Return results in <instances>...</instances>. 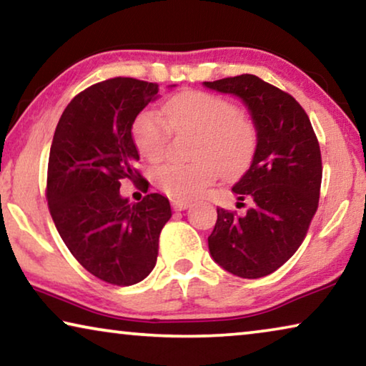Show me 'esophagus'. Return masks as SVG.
I'll list each match as a JSON object with an SVG mask.
<instances>
[{
	"mask_svg": "<svg viewBox=\"0 0 366 366\" xmlns=\"http://www.w3.org/2000/svg\"><path fill=\"white\" fill-rule=\"evenodd\" d=\"M171 205L174 210H185L190 207V202L189 200H181V199H172L171 200Z\"/></svg>",
	"mask_w": 366,
	"mask_h": 366,
	"instance_id": "34e87169",
	"label": "esophagus"
}]
</instances>
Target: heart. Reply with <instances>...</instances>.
<instances>
[{
  "label": "heart",
  "mask_w": 366,
  "mask_h": 366,
  "mask_svg": "<svg viewBox=\"0 0 366 366\" xmlns=\"http://www.w3.org/2000/svg\"><path fill=\"white\" fill-rule=\"evenodd\" d=\"M164 117L152 108L139 112L131 134L139 154L151 162L166 156L171 131H194L192 157L187 164H164L154 171V182L172 199H195L220 176H238L252 164L258 136L253 123L242 117L235 103L207 92L190 90L169 98Z\"/></svg>",
  "instance_id": "obj_1"
}]
</instances>
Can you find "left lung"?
Listing matches in <instances>:
<instances>
[{
	"instance_id": "obj_1",
	"label": "left lung",
	"mask_w": 366,
	"mask_h": 366,
	"mask_svg": "<svg viewBox=\"0 0 366 366\" xmlns=\"http://www.w3.org/2000/svg\"><path fill=\"white\" fill-rule=\"evenodd\" d=\"M204 85L242 98L258 136L252 166L232 189L252 207L244 214L217 209L210 254L244 280L268 276L297 252L317 212L322 182L317 136L296 98L256 75Z\"/></svg>"
}]
</instances>
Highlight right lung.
I'll return each mask as SVG.
<instances>
[{"label":"right lung","instance_id":"1","mask_svg":"<svg viewBox=\"0 0 366 366\" xmlns=\"http://www.w3.org/2000/svg\"><path fill=\"white\" fill-rule=\"evenodd\" d=\"M159 85L114 77L72 98L54 133L46 197L59 235L74 258L98 280L114 286L143 281L154 268L171 205L148 194L131 205L119 195L123 179L141 176L131 127Z\"/></svg>","mask_w":366,"mask_h":366}]
</instances>
